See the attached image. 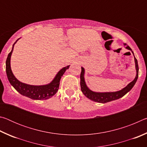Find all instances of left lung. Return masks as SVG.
Masks as SVG:
<instances>
[{"label":"left lung","instance_id":"8db88e82","mask_svg":"<svg viewBox=\"0 0 147 147\" xmlns=\"http://www.w3.org/2000/svg\"><path fill=\"white\" fill-rule=\"evenodd\" d=\"M124 46H126V48L130 50V47L129 46L126 45V43H124ZM132 53L134 54L133 51ZM134 59H135V63H136V76L135 79L132 82L128 84V85L125 87V88L121 89V91H116V92H108V93H96V92H93L91 90H90L88 87H87L85 80H84V69L82 67V71L80 73V87H81V90L82 91L84 95H85L86 97L90 99V100L97 102L99 103H106L108 102L112 101L117 100V99L121 98L122 96H123L124 94H126L128 93V91L131 90V89L133 88L134 86L135 85L136 82L138 78V74H139V67H138V60L136 58V57L134 56Z\"/></svg>","mask_w":147,"mask_h":147}]
</instances>
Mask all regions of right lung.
<instances>
[{
	"label": "right lung",
	"instance_id": "obj_1",
	"mask_svg": "<svg viewBox=\"0 0 147 147\" xmlns=\"http://www.w3.org/2000/svg\"><path fill=\"white\" fill-rule=\"evenodd\" d=\"M18 40V39H17ZM17 41L13 45V48L11 51L8 54L6 61V71L8 76V80L11 86L19 92L20 94L30 98L34 100H45L51 98L58 91L59 86V82L61 76H63L65 72L68 69L69 65L66 66L61 69L58 72L55 78L49 84L45 86H31L19 82L12 73L10 67V58L12 52L13 50L14 45Z\"/></svg>",
	"mask_w": 147,
	"mask_h": 147
}]
</instances>
